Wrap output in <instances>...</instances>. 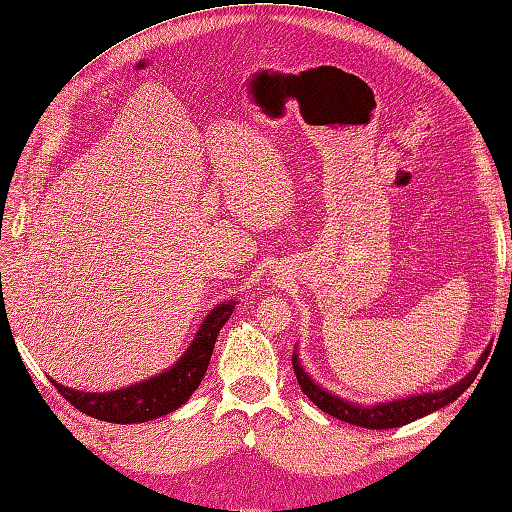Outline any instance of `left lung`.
I'll return each instance as SVG.
<instances>
[{
  "mask_svg": "<svg viewBox=\"0 0 512 512\" xmlns=\"http://www.w3.org/2000/svg\"><path fill=\"white\" fill-rule=\"evenodd\" d=\"M484 361H487V352H484L476 368L471 370L461 383H456V385L443 389V391L424 393V396H411V398L398 400V402H385V404H374V406H359V404H350V402H346L342 398L333 396V393L320 389L307 376V372L300 368V363L296 359V352L292 355V365H294L296 381H298L300 389H303L305 396L313 404H316L318 409H322L324 413H329V415H333L337 419H342V422H346V424L370 428V430L398 428V426L415 422V419L441 409V406H445V404L454 402L471 383H474V378L480 372Z\"/></svg>",
  "mask_w": 512,
  "mask_h": 512,
  "instance_id": "left-lung-1",
  "label": "left lung"
}]
</instances>
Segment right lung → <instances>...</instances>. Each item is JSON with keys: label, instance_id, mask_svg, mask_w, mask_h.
I'll return each mask as SVG.
<instances>
[{"label": "right lung", "instance_id": "1", "mask_svg": "<svg viewBox=\"0 0 512 512\" xmlns=\"http://www.w3.org/2000/svg\"><path fill=\"white\" fill-rule=\"evenodd\" d=\"M231 313L233 303L218 305L205 318L186 355H183L177 361V365H173L168 372L151 378V381L110 393L75 391L56 381H51V385H54L60 391V396L71 402L75 409H80L82 413L95 419H101V422L136 424L173 413L183 402H188L196 387L201 385L209 359H212L216 337L222 329V324L229 320Z\"/></svg>", "mask_w": 512, "mask_h": 512}]
</instances>
